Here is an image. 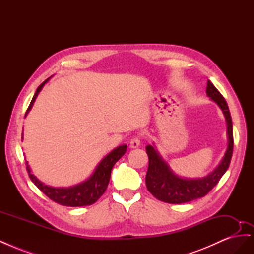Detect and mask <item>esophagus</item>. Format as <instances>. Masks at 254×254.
Returning <instances> with one entry per match:
<instances>
[{
    "label": "esophagus",
    "instance_id": "34e87169",
    "mask_svg": "<svg viewBox=\"0 0 254 254\" xmlns=\"http://www.w3.org/2000/svg\"><path fill=\"white\" fill-rule=\"evenodd\" d=\"M129 146H130V148H137L140 146V139L139 137H132L131 140H130V142H129Z\"/></svg>",
    "mask_w": 254,
    "mask_h": 254
}]
</instances>
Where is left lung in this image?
Returning a JSON list of instances; mask_svg holds the SVG:
<instances>
[{
    "label": "left lung",
    "instance_id": "1",
    "mask_svg": "<svg viewBox=\"0 0 254 254\" xmlns=\"http://www.w3.org/2000/svg\"><path fill=\"white\" fill-rule=\"evenodd\" d=\"M206 95L221 109L227 123L228 146L219 164L202 178H182L176 175L160 155L156 145L146 146L149 164L146 174V187L159 200L167 203H184L205 196L216 186L230 165L233 152V126L227 102L214 84L207 80Z\"/></svg>",
    "mask_w": 254,
    "mask_h": 254
}]
</instances>
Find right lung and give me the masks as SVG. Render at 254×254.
I'll use <instances>...</instances> for the list:
<instances>
[{"instance_id": "1", "label": "right lung", "mask_w": 254, "mask_h": 254, "mask_svg": "<svg viewBox=\"0 0 254 254\" xmlns=\"http://www.w3.org/2000/svg\"><path fill=\"white\" fill-rule=\"evenodd\" d=\"M49 79L43 81L36 90V93L28 106L26 114L30 111V109H32L38 94H39V92L42 90L44 84L48 82ZM126 149L127 145L125 144L118 146L117 148H114L105 158L102 159L101 162H99L95 167L94 172L92 173V175L87 180H84L70 188H53L44 184L32 173V170H30L27 161L26 170L28 172L30 180L35 183V186L39 189L43 194H45L50 199H52L53 201L65 206L91 205L96 202L99 197L105 193L110 180L112 167L123 156L125 155Z\"/></svg>"}]
</instances>
